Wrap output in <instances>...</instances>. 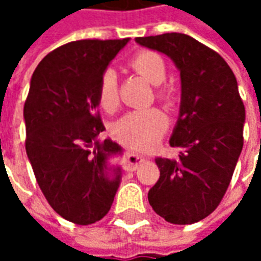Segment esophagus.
<instances>
[{
	"instance_id": "obj_1",
	"label": "esophagus",
	"mask_w": 261,
	"mask_h": 261,
	"mask_svg": "<svg viewBox=\"0 0 261 261\" xmlns=\"http://www.w3.org/2000/svg\"><path fill=\"white\" fill-rule=\"evenodd\" d=\"M144 156L142 155H140V153H136V152H127V155H125V169L128 170V172H134V170L140 166V165L144 162Z\"/></svg>"
}]
</instances>
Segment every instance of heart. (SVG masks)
<instances>
[{"instance_id":"obj_1","label":"heart","mask_w":261,"mask_h":261,"mask_svg":"<svg viewBox=\"0 0 261 261\" xmlns=\"http://www.w3.org/2000/svg\"><path fill=\"white\" fill-rule=\"evenodd\" d=\"M130 68L142 75L152 85H161L166 78V64L162 56L144 50L133 56L128 61ZM158 96L170 100L172 93L168 88H159ZM97 102L106 112H113L119 105L117 75L114 69H105L97 82ZM168 127L166 114L158 108L136 109L127 112L112 127L113 136L119 141L138 149L153 147Z\"/></svg>"}]
</instances>
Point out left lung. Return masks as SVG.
<instances>
[{"label": "left lung", "mask_w": 261, "mask_h": 261, "mask_svg": "<svg viewBox=\"0 0 261 261\" xmlns=\"http://www.w3.org/2000/svg\"><path fill=\"white\" fill-rule=\"evenodd\" d=\"M136 42L166 54L181 81L179 119L169 140L180 152L176 159H155L161 176L148 201L170 224H194L219 205L243 148L246 113L235 74L217 51L183 33Z\"/></svg>", "instance_id": "1"}]
</instances>
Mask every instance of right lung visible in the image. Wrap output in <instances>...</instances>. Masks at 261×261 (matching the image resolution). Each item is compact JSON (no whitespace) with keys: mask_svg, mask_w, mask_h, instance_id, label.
Instances as JSON below:
<instances>
[{"mask_svg":"<svg viewBox=\"0 0 261 261\" xmlns=\"http://www.w3.org/2000/svg\"><path fill=\"white\" fill-rule=\"evenodd\" d=\"M130 39L76 40L48 53L32 75L23 108L26 153L46 200L76 225L109 213L121 169L109 159L123 152L97 113V82Z\"/></svg>","mask_w":261,"mask_h":261,"instance_id":"add662e5","label":"right lung"}]
</instances>
